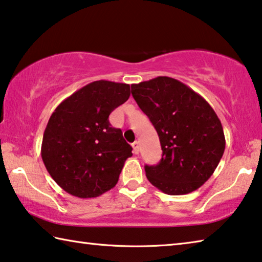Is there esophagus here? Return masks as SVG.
I'll return each instance as SVG.
<instances>
[{
  "label": "esophagus",
  "mask_w": 262,
  "mask_h": 262,
  "mask_svg": "<svg viewBox=\"0 0 262 262\" xmlns=\"http://www.w3.org/2000/svg\"><path fill=\"white\" fill-rule=\"evenodd\" d=\"M132 147H134V153L135 154L139 153V143H138V141H135V143H132Z\"/></svg>",
  "instance_id": "1"
}]
</instances>
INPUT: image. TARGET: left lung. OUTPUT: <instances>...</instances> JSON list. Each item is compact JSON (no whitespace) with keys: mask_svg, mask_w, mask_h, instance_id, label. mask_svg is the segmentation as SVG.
Instances as JSON below:
<instances>
[{"mask_svg":"<svg viewBox=\"0 0 262 262\" xmlns=\"http://www.w3.org/2000/svg\"><path fill=\"white\" fill-rule=\"evenodd\" d=\"M131 89L161 144L159 164L145 166L148 181L168 195L199 189L213 174L225 149L215 111L188 85L168 76L132 84Z\"/></svg>","mask_w":262,"mask_h":262,"instance_id":"obj_1","label":"left lung"}]
</instances>
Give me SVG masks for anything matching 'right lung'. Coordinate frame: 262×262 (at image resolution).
I'll use <instances>...</instances> for the list:
<instances>
[{
	"instance_id": "1",
	"label": "right lung",
	"mask_w": 262,
	"mask_h": 262,
	"mask_svg": "<svg viewBox=\"0 0 262 262\" xmlns=\"http://www.w3.org/2000/svg\"><path fill=\"white\" fill-rule=\"evenodd\" d=\"M130 85L100 80L63 100L51 115L41 158L63 190L80 199L97 197L116 186L132 147L109 115L127 101Z\"/></svg>"
}]
</instances>
